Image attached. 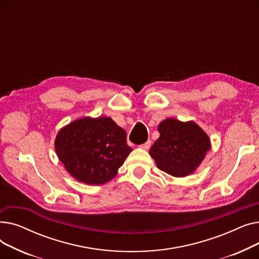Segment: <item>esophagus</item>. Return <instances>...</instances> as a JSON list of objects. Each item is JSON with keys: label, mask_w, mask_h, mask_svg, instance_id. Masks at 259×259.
<instances>
[{"label": "esophagus", "mask_w": 259, "mask_h": 259, "mask_svg": "<svg viewBox=\"0 0 259 259\" xmlns=\"http://www.w3.org/2000/svg\"><path fill=\"white\" fill-rule=\"evenodd\" d=\"M150 146H151V141H147L146 143H144L143 145H141L140 148L144 149V150H147V149L150 148Z\"/></svg>", "instance_id": "34e87169"}]
</instances>
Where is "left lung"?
<instances>
[{"label": "left lung", "instance_id": "1", "mask_svg": "<svg viewBox=\"0 0 259 259\" xmlns=\"http://www.w3.org/2000/svg\"><path fill=\"white\" fill-rule=\"evenodd\" d=\"M158 132L149 154L159 170L175 178L193 173L211 148L207 133L192 120L167 118L158 125Z\"/></svg>", "mask_w": 259, "mask_h": 259}]
</instances>
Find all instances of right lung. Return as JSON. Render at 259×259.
I'll use <instances>...</instances> for the list:
<instances>
[{"label":"right lung","instance_id":"1","mask_svg":"<svg viewBox=\"0 0 259 259\" xmlns=\"http://www.w3.org/2000/svg\"><path fill=\"white\" fill-rule=\"evenodd\" d=\"M54 147L68 173L87 185L111 181L132 151L126 131L107 116L70 122L59 131Z\"/></svg>","mask_w":259,"mask_h":259}]
</instances>
